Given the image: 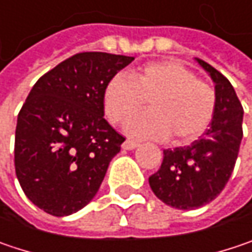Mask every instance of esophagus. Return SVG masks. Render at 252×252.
Segmentation results:
<instances>
[{
	"label": "esophagus",
	"mask_w": 252,
	"mask_h": 252,
	"mask_svg": "<svg viewBox=\"0 0 252 252\" xmlns=\"http://www.w3.org/2000/svg\"><path fill=\"white\" fill-rule=\"evenodd\" d=\"M139 146V143L137 142H135V140H125L123 142V145H122V148L123 149H126V151H133V149H136Z\"/></svg>",
	"instance_id": "obj_1"
}]
</instances>
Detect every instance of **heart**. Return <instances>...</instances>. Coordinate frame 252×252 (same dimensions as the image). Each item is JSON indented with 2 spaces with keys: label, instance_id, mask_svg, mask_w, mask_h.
<instances>
[{
  "label": "heart",
  "instance_id": "heart-1",
  "mask_svg": "<svg viewBox=\"0 0 252 252\" xmlns=\"http://www.w3.org/2000/svg\"><path fill=\"white\" fill-rule=\"evenodd\" d=\"M149 101L152 112L136 118L125 132L135 139L190 143L205 133L217 106L214 89L176 60L139 67L130 80L113 76L103 90V110L113 125H125Z\"/></svg>",
  "mask_w": 252,
  "mask_h": 252
}]
</instances>
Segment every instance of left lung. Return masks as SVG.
<instances>
[{"label": "left lung", "instance_id": "1", "mask_svg": "<svg viewBox=\"0 0 252 252\" xmlns=\"http://www.w3.org/2000/svg\"><path fill=\"white\" fill-rule=\"evenodd\" d=\"M215 84V115L205 133L189 146L163 151L159 171L149 178L153 193L176 209H195L214 201L225 188L243 139L244 110L229 80L195 59Z\"/></svg>", "mask_w": 252, "mask_h": 252}]
</instances>
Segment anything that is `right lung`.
Returning a JSON list of instances; mask_svg holds the SVG:
<instances>
[{"label":"right lung","instance_id":"obj_1","mask_svg":"<svg viewBox=\"0 0 252 252\" xmlns=\"http://www.w3.org/2000/svg\"><path fill=\"white\" fill-rule=\"evenodd\" d=\"M133 60L79 53L31 89L17 119L14 162L24 193L47 214L71 215L97 193L125 142L103 117V90Z\"/></svg>","mask_w":252,"mask_h":252}]
</instances>
